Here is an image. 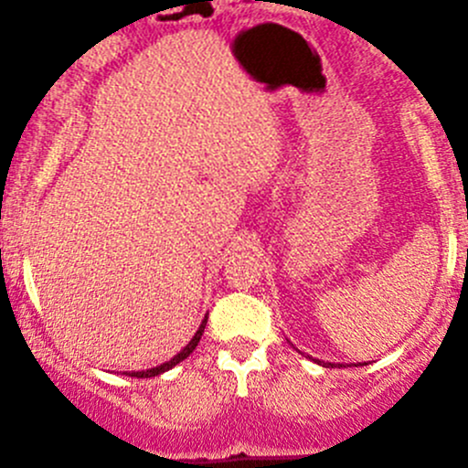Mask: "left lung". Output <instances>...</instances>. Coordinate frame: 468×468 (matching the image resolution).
<instances>
[{
  "instance_id": "left-lung-1",
  "label": "left lung",
  "mask_w": 468,
  "mask_h": 468,
  "mask_svg": "<svg viewBox=\"0 0 468 468\" xmlns=\"http://www.w3.org/2000/svg\"><path fill=\"white\" fill-rule=\"evenodd\" d=\"M314 364L324 366V368H333V366H335V364H330V361H328V364H324V361H319V359H314ZM339 366H344V364H339ZM344 368H346V366H344Z\"/></svg>"
}]
</instances>
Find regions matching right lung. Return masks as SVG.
Returning <instances> with one entry per match:
<instances>
[{
    "label": "right lung",
    "instance_id": "right-lung-1",
    "mask_svg": "<svg viewBox=\"0 0 468 468\" xmlns=\"http://www.w3.org/2000/svg\"><path fill=\"white\" fill-rule=\"evenodd\" d=\"M205 325H207V316H205V319L200 321L198 330H196V335L192 336V341H189V344L185 346V348L180 350L178 355H174L172 359H169V361H165V364L155 366V368H149V370H132V373H124V375H129V377H138V379H143V377H158V375L167 373V370H172L176 364H180V361H183V359H187V356L194 353V348H196V346H198L200 336H203V330H205Z\"/></svg>",
    "mask_w": 468,
    "mask_h": 468
}]
</instances>
